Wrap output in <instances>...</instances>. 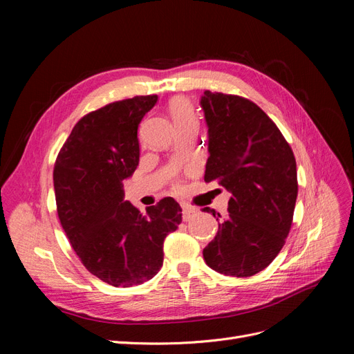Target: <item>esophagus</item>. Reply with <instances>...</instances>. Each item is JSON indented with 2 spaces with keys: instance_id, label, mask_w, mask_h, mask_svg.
I'll return each instance as SVG.
<instances>
[{
  "instance_id": "esophagus-1",
  "label": "esophagus",
  "mask_w": 354,
  "mask_h": 354,
  "mask_svg": "<svg viewBox=\"0 0 354 354\" xmlns=\"http://www.w3.org/2000/svg\"><path fill=\"white\" fill-rule=\"evenodd\" d=\"M198 216V209L194 207H189V205H183V220L189 221L194 217Z\"/></svg>"
}]
</instances>
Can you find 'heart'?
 Returning <instances> with one entry per match:
<instances>
[{
	"label": "heart",
	"mask_w": 354,
	"mask_h": 354,
	"mask_svg": "<svg viewBox=\"0 0 354 354\" xmlns=\"http://www.w3.org/2000/svg\"><path fill=\"white\" fill-rule=\"evenodd\" d=\"M169 112H171V116H173L176 125L196 121L194 109H192V104L185 99H176L171 102Z\"/></svg>",
	"instance_id": "obj_1"
}]
</instances>
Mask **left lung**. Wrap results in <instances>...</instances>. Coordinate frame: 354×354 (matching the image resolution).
<instances>
[{"instance_id":"left-lung-1","label":"left lung","mask_w":354,"mask_h":354,"mask_svg":"<svg viewBox=\"0 0 354 354\" xmlns=\"http://www.w3.org/2000/svg\"><path fill=\"white\" fill-rule=\"evenodd\" d=\"M201 108L208 125L205 181L217 180L232 194L229 216L203 248V260L221 274L248 277L285 245L298 194L295 158L279 128L251 100L207 90Z\"/></svg>"}]
</instances>
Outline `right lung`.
I'll return each mask as SVG.
<instances>
[{"label": "right lung", "instance_id": "right-lung-1", "mask_svg": "<svg viewBox=\"0 0 354 354\" xmlns=\"http://www.w3.org/2000/svg\"><path fill=\"white\" fill-rule=\"evenodd\" d=\"M158 95H136L90 112L57 155L53 181L63 230L91 274L116 288L140 285L164 263V239L181 223L173 198L142 214L124 199L140 159L137 130Z\"/></svg>", "mask_w": 354, "mask_h": 354}]
</instances>
